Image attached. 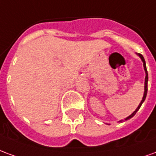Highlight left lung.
<instances>
[{"instance_id":"8db88e82","label":"left lung","mask_w":156,"mask_h":156,"mask_svg":"<svg viewBox=\"0 0 156 156\" xmlns=\"http://www.w3.org/2000/svg\"><path fill=\"white\" fill-rule=\"evenodd\" d=\"M139 56L140 57L141 60L143 61V63H144V71H145V73H146V76H145V80H144V96H143V98H142V100H141L140 104L139 105V106H138V108H136V110L131 115H129V117L126 118L125 119V120H127V119H131V118L133 117L136 113H137V111L140 109V106L142 105V104H143V102L144 101V99H145V98H146V95H147V91H148V73H147V69H146V64H145V61H144V57L142 56L141 54H140L139 53Z\"/></svg>"}]
</instances>
